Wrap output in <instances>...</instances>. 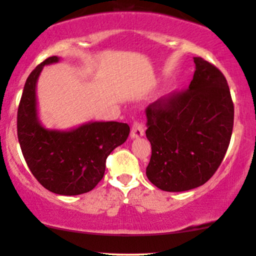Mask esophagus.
<instances>
[{
    "mask_svg": "<svg viewBox=\"0 0 256 256\" xmlns=\"http://www.w3.org/2000/svg\"><path fill=\"white\" fill-rule=\"evenodd\" d=\"M144 135V127H143V124L140 121H134L132 126V132L130 136L132 138H141V136Z\"/></svg>",
    "mask_w": 256,
    "mask_h": 256,
    "instance_id": "obj_1",
    "label": "esophagus"
}]
</instances>
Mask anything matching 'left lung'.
<instances>
[{"mask_svg": "<svg viewBox=\"0 0 256 256\" xmlns=\"http://www.w3.org/2000/svg\"><path fill=\"white\" fill-rule=\"evenodd\" d=\"M188 88L160 98L146 110L152 144L146 177L163 191L198 188L222 164L230 146L234 104L220 70L200 57Z\"/></svg>", "mask_w": 256, "mask_h": 256, "instance_id": "8db88e82", "label": "left lung"}]
</instances>
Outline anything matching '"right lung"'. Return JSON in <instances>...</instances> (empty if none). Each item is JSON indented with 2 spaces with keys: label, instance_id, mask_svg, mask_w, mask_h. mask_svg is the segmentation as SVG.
Masks as SVG:
<instances>
[{
  "label": "right lung",
  "instance_id": "add662e5",
  "mask_svg": "<svg viewBox=\"0 0 256 256\" xmlns=\"http://www.w3.org/2000/svg\"><path fill=\"white\" fill-rule=\"evenodd\" d=\"M57 62V56L48 57L28 76L17 112V136L34 178L54 194L76 196L102 180L108 155L126 142L130 128L116 121L88 122L66 132L44 128L37 116L36 84L44 66Z\"/></svg>",
  "mask_w": 256,
  "mask_h": 256
}]
</instances>
